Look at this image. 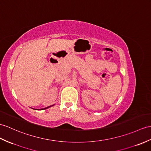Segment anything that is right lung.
<instances>
[{"mask_svg": "<svg viewBox=\"0 0 151 151\" xmlns=\"http://www.w3.org/2000/svg\"><path fill=\"white\" fill-rule=\"evenodd\" d=\"M54 106V105H52V106H49V107H47V108H42V109H36V110H43V109H47V108H49L51 107V106Z\"/></svg>", "mask_w": 151, "mask_h": 151, "instance_id": "right-lung-1", "label": "right lung"}]
</instances>
